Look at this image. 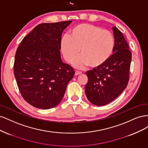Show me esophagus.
<instances>
[{
  "mask_svg": "<svg viewBox=\"0 0 148 148\" xmlns=\"http://www.w3.org/2000/svg\"><path fill=\"white\" fill-rule=\"evenodd\" d=\"M80 74H82V71H75V75H80Z\"/></svg>",
  "mask_w": 148,
  "mask_h": 148,
  "instance_id": "1",
  "label": "esophagus"
}]
</instances>
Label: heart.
Returning <instances> with one entry per match:
<instances>
[{
	"label": "heart",
	"mask_w": 148,
	"mask_h": 148,
	"mask_svg": "<svg viewBox=\"0 0 148 148\" xmlns=\"http://www.w3.org/2000/svg\"><path fill=\"white\" fill-rule=\"evenodd\" d=\"M114 38L107 29H102L95 25L88 23L75 26L70 31L69 37L61 40V50L65 60L72 64L75 62L77 68L88 65L92 69L102 66L112 54Z\"/></svg>",
	"instance_id": "b5f03b06"
}]
</instances>
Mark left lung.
Here are the masks:
<instances>
[{"instance_id":"1","label":"left lung","mask_w":148,"mask_h":148,"mask_svg":"<svg viewBox=\"0 0 148 148\" xmlns=\"http://www.w3.org/2000/svg\"><path fill=\"white\" fill-rule=\"evenodd\" d=\"M114 53L102 66L86 72L85 93L92 104L102 106L117 98L126 88L130 78L132 52L122 33L114 26Z\"/></svg>"}]
</instances>
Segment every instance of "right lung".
Here are the masks:
<instances>
[{"label":"right lung","instance_id":"obj_1","mask_svg":"<svg viewBox=\"0 0 148 148\" xmlns=\"http://www.w3.org/2000/svg\"><path fill=\"white\" fill-rule=\"evenodd\" d=\"M72 21L37 25L23 39L13 65L17 86L23 99L36 108L49 109L59 104L74 69L60 58L63 31Z\"/></svg>","mask_w":148,"mask_h":148}]
</instances>
